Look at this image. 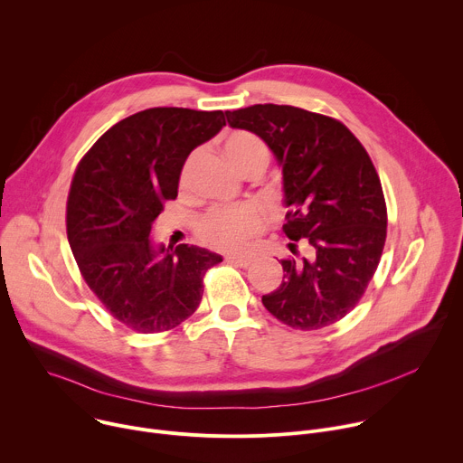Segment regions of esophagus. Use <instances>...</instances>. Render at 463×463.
Returning <instances> with one entry per match:
<instances>
[{
    "mask_svg": "<svg viewBox=\"0 0 463 463\" xmlns=\"http://www.w3.org/2000/svg\"><path fill=\"white\" fill-rule=\"evenodd\" d=\"M229 263H232V266H238V268H249L250 263L254 261V256H247V254H231L225 258Z\"/></svg>",
    "mask_w": 463,
    "mask_h": 463,
    "instance_id": "1",
    "label": "esophagus"
}]
</instances>
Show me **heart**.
<instances>
[{
  "mask_svg": "<svg viewBox=\"0 0 463 463\" xmlns=\"http://www.w3.org/2000/svg\"><path fill=\"white\" fill-rule=\"evenodd\" d=\"M223 150L238 172L250 163L268 165L269 159L266 143L254 134H249V131H234L225 139ZM194 159L195 156L184 163L181 172V184H186ZM263 222H266V216L256 205L222 207L211 209L207 214H203L200 222H197L195 231L200 240L209 247L220 250H240L250 241L252 236L261 231Z\"/></svg>",
  "mask_w": 463,
  "mask_h": 463,
  "instance_id": "1",
  "label": "heart"
}]
</instances>
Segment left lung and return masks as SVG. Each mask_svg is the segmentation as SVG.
<instances>
[{
    "mask_svg": "<svg viewBox=\"0 0 463 463\" xmlns=\"http://www.w3.org/2000/svg\"><path fill=\"white\" fill-rule=\"evenodd\" d=\"M225 115L271 150L289 209L284 232L307 250L282 260L284 280L261 304L298 329L341 320L372 280L386 238L383 188L366 150L339 120L295 106L254 104Z\"/></svg>",
    "mask_w": 463,
    "mask_h": 463,
    "instance_id": "left-lung-1",
    "label": "left lung"
}]
</instances>
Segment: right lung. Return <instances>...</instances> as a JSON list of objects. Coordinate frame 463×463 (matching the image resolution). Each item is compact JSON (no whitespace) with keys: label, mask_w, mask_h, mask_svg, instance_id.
Returning a JSON list of instances; mask_svg holds the SVG:
<instances>
[{"label":"right lung","mask_w":463,"mask_h":463,"mask_svg":"<svg viewBox=\"0 0 463 463\" xmlns=\"http://www.w3.org/2000/svg\"><path fill=\"white\" fill-rule=\"evenodd\" d=\"M223 126V111L150 108L111 126L75 172L68 197L73 256L104 307L139 334L188 318L202 302L207 269L223 260L197 245L152 241L186 157Z\"/></svg>","instance_id":"right-lung-1"}]
</instances>
